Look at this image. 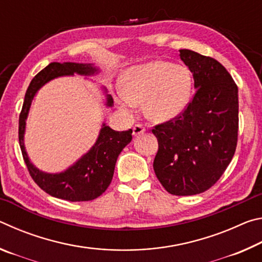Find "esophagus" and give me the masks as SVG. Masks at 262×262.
Listing matches in <instances>:
<instances>
[{
  "mask_svg": "<svg viewBox=\"0 0 262 262\" xmlns=\"http://www.w3.org/2000/svg\"><path fill=\"white\" fill-rule=\"evenodd\" d=\"M144 132H145V128L142 125H139V123H137V125H135L134 128H133V135L134 136H139L141 134H143Z\"/></svg>",
  "mask_w": 262,
  "mask_h": 262,
  "instance_id": "34e87169",
  "label": "esophagus"
}]
</instances>
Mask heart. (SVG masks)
Instances as JSON below:
<instances>
[{
    "instance_id": "b5f03b06",
    "label": "heart",
    "mask_w": 262,
    "mask_h": 262,
    "mask_svg": "<svg viewBox=\"0 0 262 262\" xmlns=\"http://www.w3.org/2000/svg\"><path fill=\"white\" fill-rule=\"evenodd\" d=\"M193 77L183 64L152 61L130 68L117 90V101L125 111L143 104L150 120L162 122L179 115L188 105Z\"/></svg>"
}]
</instances>
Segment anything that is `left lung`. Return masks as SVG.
Segmentation results:
<instances>
[{
  "instance_id": "left-lung-1",
  "label": "left lung",
  "mask_w": 262,
  "mask_h": 262,
  "mask_svg": "<svg viewBox=\"0 0 262 262\" xmlns=\"http://www.w3.org/2000/svg\"><path fill=\"white\" fill-rule=\"evenodd\" d=\"M180 59L193 74V99L183 113L155 126L154 170L173 195L206 192L227 170L238 140V88L219 61L189 50Z\"/></svg>"
}]
</instances>
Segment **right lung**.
<instances>
[{
  "instance_id": "1",
  "label": "right lung",
  "mask_w": 262,
  "mask_h": 262,
  "mask_svg": "<svg viewBox=\"0 0 262 262\" xmlns=\"http://www.w3.org/2000/svg\"><path fill=\"white\" fill-rule=\"evenodd\" d=\"M98 69L90 63L75 62H52L38 73L31 81L26 90L24 104L19 114L18 139L24 162L34 183L52 196L72 202L90 201L100 196L111 184L114 173L115 163L122 149L132 141L133 130L115 132L103 123L98 139L89 151L78 161L60 173H46L30 162L24 145V133L30 106L37 91L43 84L60 76L78 74L91 76ZM106 92V90H105ZM106 106H113V98L106 94Z\"/></svg>"
}]
</instances>
